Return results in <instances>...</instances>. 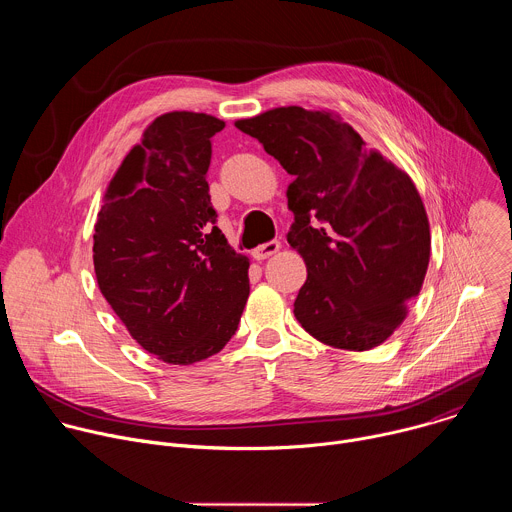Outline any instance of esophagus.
Segmentation results:
<instances>
[{
	"label": "esophagus",
	"mask_w": 512,
	"mask_h": 512,
	"mask_svg": "<svg viewBox=\"0 0 512 512\" xmlns=\"http://www.w3.org/2000/svg\"><path fill=\"white\" fill-rule=\"evenodd\" d=\"M279 247H281V243H279L277 239H273V241H267V243H263V245L255 247L251 255H253V259H257V261H263V259H267V257L275 255V253L279 251Z\"/></svg>",
	"instance_id": "34e87169"
}]
</instances>
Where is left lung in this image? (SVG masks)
I'll use <instances>...</instances> for the list:
<instances>
[{"instance_id":"obj_1","label":"left lung","mask_w":512,"mask_h":512,"mask_svg":"<svg viewBox=\"0 0 512 512\" xmlns=\"http://www.w3.org/2000/svg\"><path fill=\"white\" fill-rule=\"evenodd\" d=\"M259 139L294 182L287 243L308 279L294 302L302 328L344 350L385 342L419 296L429 223L411 178L326 111L279 107L235 123Z\"/></svg>"}]
</instances>
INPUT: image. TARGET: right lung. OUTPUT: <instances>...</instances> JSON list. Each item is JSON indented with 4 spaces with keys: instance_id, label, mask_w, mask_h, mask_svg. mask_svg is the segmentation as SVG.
Listing matches in <instances>:
<instances>
[{
    "instance_id": "1",
    "label": "right lung",
    "mask_w": 512,
    "mask_h": 512,
    "mask_svg": "<svg viewBox=\"0 0 512 512\" xmlns=\"http://www.w3.org/2000/svg\"><path fill=\"white\" fill-rule=\"evenodd\" d=\"M206 113L158 117L109 184L95 235L101 294L148 352L192 364L237 332L249 298V261L216 227L206 172Z\"/></svg>"
}]
</instances>
